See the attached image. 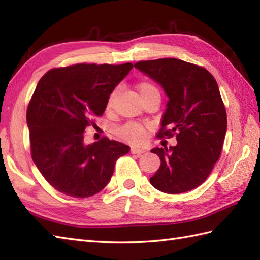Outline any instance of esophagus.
<instances>
[{
  "mask_svg": "<svg viewBox=\"0 0 260 260\" xmlns=\"http://www.w3.org/2000/svg\"><path fill=\"white\" fill-rule=\"evenodd\" d=\"M144 152H145V150H143V148H140V147H132L131 148L132 154H142Z\"/></svg>",
  "mask_w": 260,
  "mask_h": 260,
  "instance_id": "obj_1",
  "label": "esophagus"
}]
</instances>
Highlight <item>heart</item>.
Segmentation results:
<instances>
[{
    "mask_svg": "<svg viewBox=\"0 0 260 260\" xmlns=\"http://www.w3.org/2000/svg\"><path fill=\"white\" fill-rule=\"evenodd\" d=\"M137 90H139L140 95L143 97V96H145L146 93L154 91V90H157V89H156V87L153 84H151L150 81L144 80V81H141L140 84L137 85ZM116 93H117V90H114L110 92V95L108 96L107 103H106L107 110H110L113 108L115 98H116ZM119 134L126 142L131 143V144H142V143L145 141L146 131L141 124L129 123V124H126L123 128L120 129Z\"/></svg>",
    "mask_w": 260,
    "mask_h": 260,
    "instance_id": "1",
    "label": "heart"
}]
</instances>
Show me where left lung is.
I'll use <instances>...</instances> for the list:
<instances>
[{"label":"left lung","instance_id":"1","mask_svg":"<svg viewBox=\"0 0 260 260\" xmlns=\"http://www.w3.org/2000/svg\"><path fill=\"white\" fill-rule=\"evenodd\" d=\"M134 67L162 86L169 98L157 136L175 134L178 141L170 148L151 150L161 159L151 184L169 194L196 189L219 159L227 132L217 81L203 67L175 58L140 61Z\"/></svg>","mask_w":260,"mask_h":260}]
</instances>
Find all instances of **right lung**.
Instances as JSON below:
<instances>
[{
	"label": "right lung",
	"instance_id": "obj_1",
	"mask_svg": "<svg viewBox=\"0 0 260 260\" xmlns=\"http://www.w3.org/2000/svg\"><path fill=\"white\" fill-rule=\"evenodd\" d=\"M133 64L78 63L49 70L26 110L31 155L48 183L66 196L88 198L107 185L129 146L104 137L85 144V132L102 116L115 87Z\"/></svg>",
	"mask_w": 260,
	"mask_h": 260
}]
</instances>
